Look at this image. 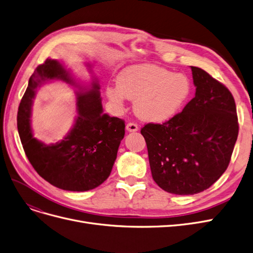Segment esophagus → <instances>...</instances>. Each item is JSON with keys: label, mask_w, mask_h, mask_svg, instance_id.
Listing matches in <instances>:
<instances>
[{"label": "esophagus", "mask_w": 253, "mask_h": 253, "mask_svg": "<svg viewBox=\"0 0 253 253\" xmlns=\"http://www.w3.org/2000/svg\"><path fill=\"white\" fill-rule=\"evenodd\" d=\"M126 130L127 132H130V133H134V132H137L138 130V126L134 123H128L126 125Z\"/></svg>", "instance_id": "obj_1"}]
</instances>
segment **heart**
I'll return each mask as SVG.
<instances>
[{
  "mask_svg": "<svg viewBox=\"0 0 253 253\" xmlns=\"http://www.w3.org/2000/svg\"><path fill=\"white\" fill-rule=\"evenodd\" d=\"M191 93L189 79L153 64L128 66L117 77V87L108 86L106 94L117 107L133 99L136 114L145 121L163 123L175 116Z\"/></svg>",
  "mask_w": 253,
  "mask_h": 253,
  "instance_id": "b5f03b06",
  "label": "heart"
}]
</instances>
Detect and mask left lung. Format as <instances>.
Masks as SVG:
<instances>
[{
	"label": "left lung",
	"mask_w": 253,
	"mask_h": 253,
	"mask_svg": "<svg viewBox=\"0 0 253 253\" xmlns=\"http://www.w3.org/2000/svg\"><path fill=\"white\" fill-rule=\"evenodd\" d=\"M191 70L195 96L166 123L141 128L154 180L176 195H193L213 185L228 167L239 134L229 90L204 69Z\"/></svg>",
	"instance_id": "left-lung-1"
}]
</instances>
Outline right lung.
<instances>
[{
  "instance_id": "right-lung-1",
  "label": "right lung",
  "mask_w": 253,
  "mask_h": 253,
  "mask_svg": "<svg viewBox=\"0 0 253 253\" xmlns=\"http://www.w3.org/2000/svg\"><path fill=\"white\" fill-rule=\"evenodd\" d=\"M52 79H62L79 87L78 116L61 141L46 146L33 137L29 117L37 88ZM125 127L123 119L103 113L96 80L91 88H82L63 64L54 59H46L36 67L17 112L18 134L30 163L50 185L66 191H88L104 183L114 165Z\"/></svg>"
}]
</instances>
